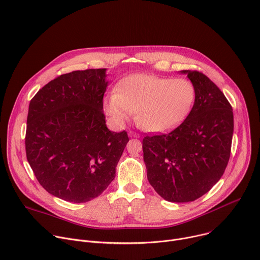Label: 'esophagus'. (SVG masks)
I'll return each instance as SVG.
<instances>
[{
  "label": "esophagus",
  "instance_id": "obj_1",
  "mask_svg": "<svg viewBox=\"0 0 260 260\" xmlns=\"http://www.w3.org/2000/svg\"><path fill=\"white\" fill-rule=\"evenodd\" d=\"M128 135H129V137H132V138H139V137H140V135H139L138 133H135V132H129Z\"/></svg>",
  "mask_w": 260,
  "mask_h": 260
}]
</instances>
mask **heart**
Instances as JSON below:
<instances>
[{"label":"heart","instance_id":"1","mask_svg":"<svg viewBox=\"0 0 260 260\" xmlns=\"http://www.w3.org/2000/svg\"><path fill=\"white\" fill-rule=\"evenodd\" d=\"M196 87L187 79H170L137 74L123 79L105 100V111L123 124L136 112V121L144 129L164 133L176 127L191 112Z\"/></svg>","mask_w":260,"mask_h":260}]
</instances>
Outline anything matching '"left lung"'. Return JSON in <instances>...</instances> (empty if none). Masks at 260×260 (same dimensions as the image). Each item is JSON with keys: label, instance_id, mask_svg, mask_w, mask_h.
Wrapping results in <instances>:
<instances>
[{"label": "left lung", "instance_id": "obj_1", "mask_svg": "<svg viewBox=\"0 0 260 260\" xmlns=\"http://www.w3.org/2000/svg\"><path fill=\"white\" fill-rule=\"evenodd\" d=\"M196 87L195 104L169 134L145 136L143 157L155 192L170 202L194 201L224 174L233 135L232 107L223 92L197 70H182Z\"/></svg>", "mask_w": 260, "mask_h": 260}]
</instances>
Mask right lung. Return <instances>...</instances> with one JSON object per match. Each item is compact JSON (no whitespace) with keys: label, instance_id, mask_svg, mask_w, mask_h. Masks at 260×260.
I'll list each match as a JSON object with an SVG mask.
<instances>
[{"label":"right lung","instance_id":"obj_1","mask_svg":"<svg viewBox=\"0 0 260 260\" xmlns=\"http://www.w3.org/2000/svg\"><path fill=\"white\" fill-rule=\"evenodd\" d=\"M107 86L106 68L76 70L43 86L30 102L27 159L44 190L62 200L90 201L115 178L129 139L106 125Z\"/></svg>","mask_w":260,"mask_h":260}]
</instances>
